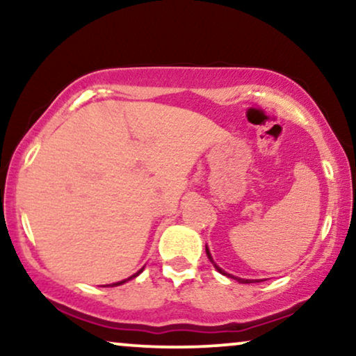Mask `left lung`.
<instances>
[{"instance_id":"8db88e82","label":"left lung","mask_w":356,"mask_h":356,"mask_svg":"<svg viewBox=\"0 0 356 356\" xmlns=\"http://www.w3.org/2000/svg\"><path fill=\"white\" fill-rule=\"evenodd\" d=\"M206 252H207V257L209 259H211V262L213 264V267H216V269L220 272V274H223V275H228V277H232V279H235V280H238L240 282V284H252V282H259V280H248V279H240V277H235V275H230V274H227L225 270H222L220 267H218L216 262H213V259H212V256H211V252H209V250H207V246H206Z\"/></svg>"}]
</instances>
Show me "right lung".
I'll use <instances>...</instances> for the list:
<instances>
[{
	"label": "right lung",
	"instance_id": "right-lung-1",
	"mask_svg": "<svg viewBox=\"0 0 356 356\" xmlns=\"http://www.w3.org/2000/svg\"><path fill=\"white\" fill-rule=\"evenodd\" d=\"M144 270V267H143V269H140V270H138V272H136V274L134 275H131L129 277V279H126V280H121V282H116V284H110V285H104V286H118V285H123L124 284V282H128V280H131V279H134V277H138L139 274H140V272H143Z\"/></svg>",
	"mask_w": 356,
	"mask_h": 356
}]
</instances>
